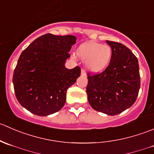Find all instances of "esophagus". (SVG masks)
<instances>
[{
	"mask_svg": "<svg viewBox=\"0 0 154 154\" xmlns=\"http://www.w3.org/2000/svg\"><path fill=\"white\" fill-rule=\"evenodd\" d=\"M81 75L82 76H86V71L83 69V68H82L81 69Z\"/></svg>",
	"mask_w": 154,
	"mask_h": 154,
	"instance_id": "esophagus-1",
	"label": "esophagus"
}]
</instances>
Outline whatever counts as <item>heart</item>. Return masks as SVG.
<instances>
[{
	"label": "heart",
	"instance_id": "heart-1",
	"mask_svg": "<svg viewBox=\"0 0 154 154\" xmlns=\"http://www.w3.org/2000/svg\"><path fill=\"white\" fill-rule=\"evenodd\" d=\"M77 56L86 61V66L93 72L103 71L112 57V49L107 45L88 42L81 45L77 51Z\"/></svg>",
	"mask_w": 154,
	"mask_h": 154
}]
</instances>
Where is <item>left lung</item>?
Listing matches in <instances>:
<instances>
[{
    "instance_id": "1",
    "label": "left lung",
    "mask_w": 154,
    "mask_h": 154,
    "mask_svg": "<svg viewBox=\"0 0 154 154\" xmlns=\"http://www.w3.org/2000/svg\"><path fill=\"white\" fill-rule=\"evenodd\" d=\"M106 42L112 49V60L102 72L87 74L86 93L94 110L116 116L136 102L140 88L139 62L123 44Z\"/></svg>"
}]
</instances>
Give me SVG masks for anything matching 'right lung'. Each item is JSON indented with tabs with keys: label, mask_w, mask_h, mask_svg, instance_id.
I'll return each instance as SVG.
<instances>
[{
	"label": "right lung",
	"mask_w": 154,
	"mask_h": 154,
	"mask_svg": "<svg viewBox=\"0 0 154 154\" xmlns=\"http://www.w3.org/2000/svg\"><path fill=\"white\" fill-rule=\"evenodd\" d=\"M74 35L47 33L23 51L14 70L12 82L20 104L32 114L46 116L60 111L66 91L80 76L81 69L65 67Z\"/></svg>",
	"instance_id": "add662e5"
}]
</instances>
